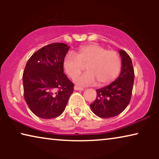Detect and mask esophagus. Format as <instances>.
I'll list each match as a JSON object with an SVG mask.
<instances>
[{"label": "esophagus", "instance_id": "esophagus-1", "mask_svg": "<svg viewBox=\"0 0 159 159\" xmlns=\"http://www.w3.org/2000/svg\"><path fill=\"white\" fill-rule=\"evenodd\" d=\"M75 90H81V91H82V90H84V88H80V87L76 85V86H75Z\"/></svg>", "mask_w": 159, "mask_h": 159}]
</instances>
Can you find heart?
Instances as JSON below:
<instances>
[{"label":"heart","instance_id":"obj_1","mask_svg":"<svg viewBox=\"0 0 159 159\" xmlns=\"http://www.w3.org/2000/svg\"><path fill=\"white\" fill-rule=\"evenodd\" d=\"M84 66L88 71L76 80L80 85H91L98 82L100 86L110 84L116 79L121 68L119 54L107 51L98 44H89L79 48L76 53H66L63 60L65 72L71 79L77 77Z\"/></svg>","mask_w":159,"mask_h":159}]
</instances>
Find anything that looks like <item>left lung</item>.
<instances>
[{
  "label": "left lung",
  "instance_id": "left-lung-1",
  "mask_svg": "<svg viewBox=\"0 0 159 159\" xmlns=\"http://www.w3.org/2000/svg\"><path fill=\"white\" fill-rule=\"evenodd\" d=\"M121 70L118 78L108 85L96 90L95 101L90 104L92 111L101 118H111L121 114L129 103L133 88L134 73L129 56L123 50Z\"/></svg>",
  "mask_w": 159,
  "mask_h": 159
}]
</instances>
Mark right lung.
Returning <instances> with one entry per match:
<instances>
[{
    "label": "right lung",
    "mask_w": 159,
    "mask_h": 159,
    "mask_svg": "<svg viewBox=\"0 0 159 159\" xmlns=\"http://www.w3.org/2000/svg\"><path fill=\"white\" fill-rule=\"evenodd\" d=\"M69 46L51 43L30 58L23 73L24 96L31 111L42 119H53L64 112L74 84L64 73L63 60Z\"/></svg>",
    "instance_id": "obj_1"
}]
</instances>
